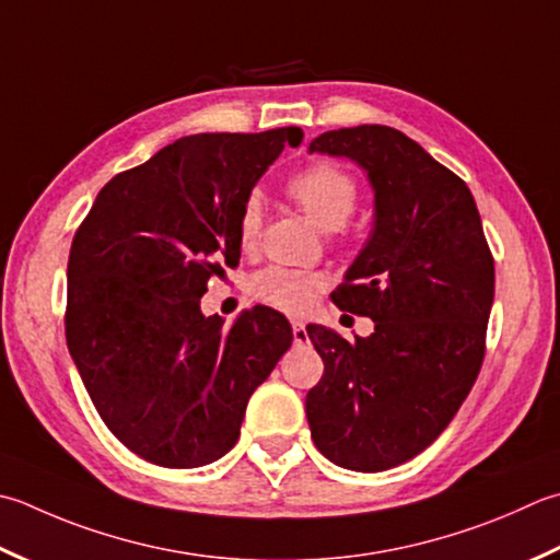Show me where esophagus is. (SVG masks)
Returning a JSON list of instances; mask_svg holds the SVG:
<instances>
[{
  "label": "esophagus",
  "mask_w": 560,
  "mask_h": 560,
  "mask_svg": "<svg viewBox=\"0 0 560 560\" xmlns=\"http://www.w3.org/2000/svg\"><path fill=\"white\" fill-rule=\"evenodd\" d=\"M293 342L308 345V330H305L303 323H293Z\"/></svg>",
  "instance_id": "1"
}]
</instances>
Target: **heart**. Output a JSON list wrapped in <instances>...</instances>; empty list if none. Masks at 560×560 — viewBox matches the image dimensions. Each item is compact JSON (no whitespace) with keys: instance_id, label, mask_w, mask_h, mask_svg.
Segmentation results:
<instances>
[{"instance_id":"heart-1","label":"heart","mask_w":560,"mask_h":560,"mask_svg":"<svg viewBox=\"0 0 560 560\" xmlns=\"http://www.w3.org/2000/svg\"><path fill=\"white\" fill-rule=\"evenodd\" d=\"M287 196L311 218V221L323 230H342L349 218H352L357 201H359V184L345 167L337 162L320 160L308 167L295 172L287 182ZM261 221L265 211L257 196L249 199L240 208L237 218V237L240 245L252 247L259 240ZM323 289L320 277L315 273L291 271L271 267L259 271L249 283V291L257 301L269 303L273 308L301 315L313 305L317 291Z\"/></svg>"}]
</instances>
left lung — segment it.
<instances>
[{"label":"left lung","mask_w":560,"mask_h":560,"mask_svg":"<svg viewBox=\"0 0 560 560\" xmlns=\"http://www.w3.org/2000/svg\"><path fill=\"white\" fill-rule=\"evenodd\" d=\"M311 152L357 162L374 189V228L332 303L376 327L347 342L308 325L325 374L305 415L325 458L378 474L424 452L474 388L495 261L466 182L400 130H327Z\"/></svg>","instance_id":"left-lung-1"}]
</instances>
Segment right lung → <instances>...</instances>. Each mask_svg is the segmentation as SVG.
<instances>
[{
	"instance_id": "add662e5",
	"label": "right lung",
	"mask_w": 560,
	"mask_h": 560,
	"mask_svg": "<svg viewBox=\"0 0 560 560\" xmlns=\"http://www.w3.org/2000/svg\"><path fill=\"white\" fill-rule=\"evenodd\" d=\"M301 128L199 133L116 174L77 228L65 337L96 412L130 452L206 466L240 436L247 400L293 342L255 305L225 327L201 313L211 277L237 267L240 208Z\"/></svg>"
}]
</instances>
